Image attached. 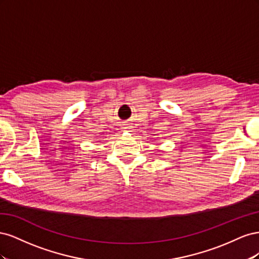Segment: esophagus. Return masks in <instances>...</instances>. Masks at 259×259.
Returning <instances> with one entry per match:
<instances>
[{"label": "esophagus", "mask_w": 259, "mask_h": 259, "mask_svg": "<svg viewBox=\"0 0 259 259\" xmlns=\"http://www.w3.org/2000/svg\"><path fill=\"white\" fill-rule=\"evenodd\" d=\"M122 128H123V131H128V128H130V127H127L126 125H123V127H122Z\"/></svg>", "instance_id": "34e87169"}]
</instances>
